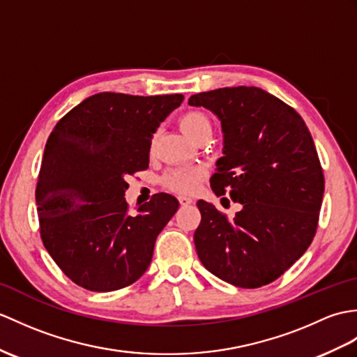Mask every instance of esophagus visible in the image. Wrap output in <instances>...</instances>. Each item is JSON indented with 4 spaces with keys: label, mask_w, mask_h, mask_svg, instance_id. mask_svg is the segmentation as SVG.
<instances>
[{
    "label": "esophagus",
    "mask_w": 357,
    "mask_h": 357,
    "mask_svg": "<svg viewBox=\"0 0 357 357\" xmlns=\"http://www.w3.org/2000/svg\"><path fill=\"white\" fill-rule=\"evenodd\" d=\"M178 201H179L181 205H188V204L193 202V199L188 197V196H178Z\"/></svg>",
    "instance_id": "1"
}]
</instances>
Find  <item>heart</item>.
Returning a JSON list of instances; mask_svg holds the SVG:
<instances>
[{
	"label": "heart",
	"mask_w": 357,
	"mask_h": 357,
	"mask_svg": "<svg viewBox=\"0 0 357 357\" xmlns=\"http://www.w3.org/2000/svg\"><path fill=\"white\" fill-rule=\"evenodd\" d=\"M179 126L188 137L197 139L201 135L210 132L211 134V119L208 114L199 109L187 111L181 115ZM155 146V137L152 138L151 147ZM205 176V170L202 167H172L164 173L162 185L167 187L172 192L181 195H192L201 187Z\"/></svg>",
	"instance_id": "obj_1"
}]
</instances>
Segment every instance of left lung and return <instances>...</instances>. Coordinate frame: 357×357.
Masks as SVG:
<instances>
[{
	"mask_svg": "<svg viewBox=\"0 0 357 357\" xmlns=\"http://www.w3.org/2000/svg\"><path fill=\"white\" fill-rule=\"evenodd\" d=\"M188 103L220 119L225 156L210 184L218 196L228 193L242 204L228 219L213 204L197 201L199 260L229 284L266 286L317 234L324 173L313 138L292 106L261 88H219L195 94Z\"/></svg>",
	"mask_w": 357,
	"mask_h": 357,
	"instance_id": "left-lung-1",
	"label": "left lung"
}]
</instances>
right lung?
<instances>
[{
	"instance_id": "1",
	"label": "right lung",
	"mask_w": 357,
	"mask_h": 357,
	"mask_svg": "<svg viewBox=\"0 0 357 357\" xmlns=\"http://www.w3.org/2000/svg\"><path fill=\"white\" fill-rule=\"evenodd\" d=\"M182 100V94L100 93L73 107L50 134L36 185L39 231L73 283L119 291L151 264L155 240L179 202L156 193L132 214L126 178L149 167L152 135Z\"/></svg>"
}]
</instances>
